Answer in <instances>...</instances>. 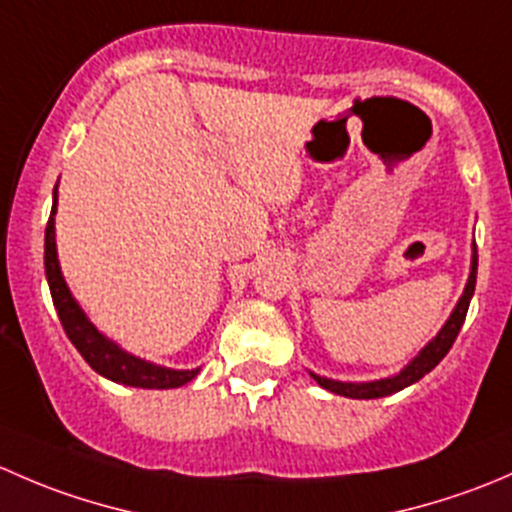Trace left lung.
I'll return each mask as SVG.
<instances>
[{"label":"left lung","instance_id":"obj_1","mask_svg":"<svg viewBox=\"0 0 512 512\" xmlns=\"http://www.w3.org/2000/svg\"><path fill=\"white\" fill-rule=\"evenodd\" d=\"M476 272H478V250H473L471 277H468L466 292H463V297L458 299V304H456V309H453L451 319H448L446 327L438 332V337L433 339V342L428 344V347L423 349V352L418 354L416 359L411 361V364L406 366L404 371H401V374L391 376V379L371 381V384H344V381H332V379H324V376H314L312 374L314 381H317L319 386H324V389L332 391V394L349 396V399H381V396H389V394H394V391L406 389V386H411L414 381L421 379V376H426L428 371H431L433 366H436L438 361H441L443 356L448 354V349H451L453 342H456L458 332H461L463 322H466L468 304H471L473 289H476Z\"/></svg>","mask_w":512,"mask_h":512}]
</instances>
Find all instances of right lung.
Wrapping results in <instances>:
<instances>
[{
  "label": "right lung",
  "mask_w": 512,
  "mask_h": 512,
  "mask_svg": "<svg viewBox=\"0 0 512 512\" xmlns=\"http://www.w3.org/2000/svg\"><path fill=\"white\" fill-rule=\"evenodd\" d=\"M54 213H56V190H54V205H51V218L46 223L44 237V267L46 280H49L51 299L59 312L61 327H64L66 337L71 339L79 354L89 361V366L98 371L106 379L118 381L126 386H138V389H178V386L188 384L195 379L198 369L193 371H175L163 369V366L148 364V361L136 359V356L126 354L118 349L116 344L108 342L94 324L86 319L79 304L71 297L69 287H66L64 277H61L59 260H56V240H54Z\"/></svg>",
  "instance_id": "obj_1"
}]
</instances>
